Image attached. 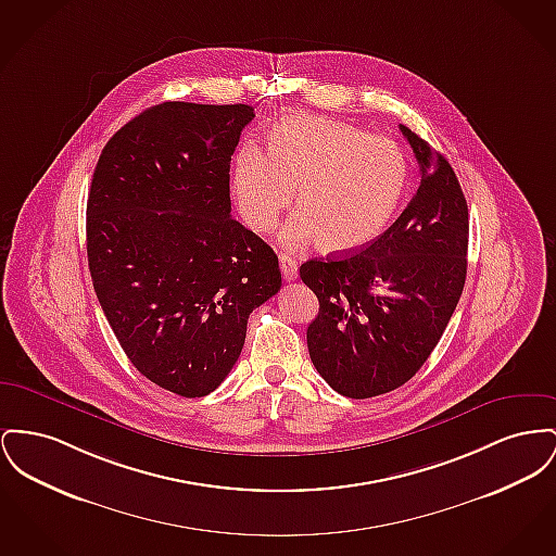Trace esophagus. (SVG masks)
Returning a JSON list of instances; mask_svg holds the SVG:
<instances>
[{
    "mask_svg": "<svg viewBox=\"0 0 556 556\" xmlns=\"http://www.w3.org/2000/svg\"><path fill=\"white\" fill-rule=\"evenodd\" d=\"M279 266H281V275L286 281H294L298 277V262L288 256V254H279Z\"/></svg>",
    "mask_w": 556,
    "mask_h": 556,
    "instance_id": "1",
    "label": "esophagus"
}]
</instances>
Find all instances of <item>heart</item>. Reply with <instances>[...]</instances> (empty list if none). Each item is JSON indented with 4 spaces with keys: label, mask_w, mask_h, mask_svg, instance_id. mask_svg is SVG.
Returning <instances> with one entry per match:
<instances>
[{
    "label": "heart",
    "mask_w": 556,
    "mask_h": 556,
    "mask_svg": "<svg viewBox=\"0 0 556 556\" xmlns=\"http://www.w3.org/2000/svg\"><path fill=\"white\" fill-rule=\"evenodd\" d=\"M407 180L401 149L387 136L329 117L292 115L268 131V149L243 144L232 162V193L245 225L279 232L286 248L319 241L331 254L353 252L389 225Z\"/></svg>",
    "instance_id": "1"
}]
</instances>
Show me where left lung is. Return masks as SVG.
Wrapping results in <instances>:
<instances>
[{
  "label": "left lung",
  "mask_w": 556,
  "mask_h": 556,
  "mask_svg": "<svg viewBox=\"0 0 556 556\" xmlns=\"http://www.w3.org/2000/svg\"><path fill=\"white\" fill-rule=\"evenodd\" d=\"M399 128L420 164V187L403 214L359 252L300 266L319 300L306 329L311 361L351 399L394 391L416 376L466 281L468 205L456 172L418 134Z\"/></svg>",
  "instance_id": "left-lung-1"
}]
</instances>
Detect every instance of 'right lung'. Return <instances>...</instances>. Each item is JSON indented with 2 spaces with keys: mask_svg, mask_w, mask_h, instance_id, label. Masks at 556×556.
Masks as SVG:
<instances>
[{
  "mask_svg": "<svg viewBox=\"0 0 556 556\" xmlns=\"http://www.w3.org/2000/svg\"><path fill=\"white\" fill-rule=\"evenodd\" d=\"M248 104L162 102L113 134L88 195V264L131 365L180 396L216 391L248 317L281 288L277 254L230 218Z\"/></svg>",
  "mask_w": 556,
  "mask_h": 556,
  "instance_id": "right-lung-1",
  "label": "right lung"
}]
</instances>
